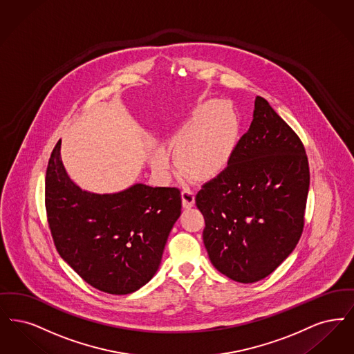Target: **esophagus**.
Returning a JSON list of instances; mask_svg holds the SVG:
<instances>
[{"label":"esophagus","mask_w":354,"mask_h":354,"mask_svg":"<svg viewBox=\"0 0 354 354\" xmlns=\"http://www.w3.org/2000/svg\"><path fill=\"white\" fill-rule=\"evenodd\" d=\"M182 201L184 208H191L195 204V192L191 188H183L182 191Z\"/></svg>","instance_id":"esophagus-1"}]
</instances>
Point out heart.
I'll return each mask as SVG.
<instances>
[{
    "label": "heart",
    "instance_id": "1",
    "mask_svg": "<svg viewBox=\"0 0 354 354\" xmlns=\"http://www.w3.org/2000/svg\"><path fill=\"white\" fill-rule=\"evenodd\" d=\"M240 134V117L229 104L209 100L201 104L191 127L175 142L180 170L192 179H211L227 166ZM166 170L167 156L158 150L153 160Z\"/></svg>",
    "mask_w": 354,
    "mask_h": 354
}]
</instances>
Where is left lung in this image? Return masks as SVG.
I'll use <instances>...</instances> for the list:
<instances>
[{"label": "left lung", "instance_id": "1", "mask_svg": "<svg viewBox=\"0 0 354 354\" xmlns=\"http://www.w3.org/2000/svg\"><path fill=\"white\" fill-rule=\"evenodd\" d=\"M227 169L198 191L203 241L213 266L227 278H266L295 249L304 227L310 167L297 133L263 97Z\"/></svg>", "mask_w": 354, "mask_h": 354}]
</instances>
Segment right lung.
<instances>
[{
    "instance_id": "1",
    "label": "right lung",
    "mask_w": 354,
    "mask_h": 354,
    "mask_svg": "<svg viewBox=\"0 0 354 354\" xmlns=\"http://www.w3.org/2000/svg\"><path fill=\"white\" fill-rule=\"evenodd\" d=\"M54 147L46 171L44 203L57 253L100 291L127 295L159 269L171 229L180 216L175 187L134 184L117 194L83 191Z\"/></svg>"
}]
</instances>
